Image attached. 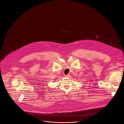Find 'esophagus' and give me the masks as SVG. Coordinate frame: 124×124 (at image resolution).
Wrapping results in <instances>:
<instances>
[{"mask_svg": "<svg viewBox=\"0 0 124 124\" xmlns=\"http://www.w3.org/2000/svg\"><path fill=\"white\" fill-rule=\"evenodd\" d=\"M70 75L69 74H68V75H65V77H67V78H69V77H70Z\"/></svg>", "mask_w": 124, "mask_h": 124, "instance_id": "obj_1", "label": "esophagus"}]
</instances>
